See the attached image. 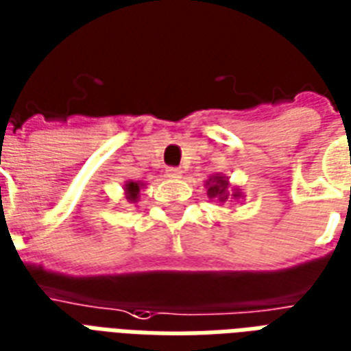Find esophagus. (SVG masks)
<instances>
[{
  "mask_svg": "<svg viewBox=\"0 0 351 351\" xmlns=\"http://www.w3.org/2000/svg\"><path fill=\"white\" fill-rule=\"evenodd\" d=\"M166 176L170 179H181L183 178V170H179V168H168V170H166Z\"/></svg>",
  "mask_w": 351,
  "mask_h": 351,
  "instance_id": "34e87169",
  "label": "esophagus"
}]
</instances>
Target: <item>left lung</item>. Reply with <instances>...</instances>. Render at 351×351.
<instances>
[{"label": "left lung", "mask_w": 351, "mask_h": 351, "mask_svg": "<svg viewBox=\"0 0 351 351\" xmlns=\"http://www.w3.org/2000/svg\"><path fill=\"white\" fill-rule=\"evenodd\" d=\"M206 189H207V196L211 200H219V202H228L230 198L232 200H241L243 193L237 189V186L230 185V179L222 173H215L211 178L206 181Z\"/></svg>", "instance_id": "8db88e82"}]
</instances>
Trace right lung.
Wrapping results in <instances>:
<instances>
[{
  "instance_id": "1",
  "label": "right lung",
  "mask_w": 351,
  "mask_h": 351,
  "mask_svg": "<svg viewBox=\"0 0 351 351\" xmlns=\"http://www.w3.org/2000/svg\"><path fill=\"white\" fill-rule=\"evenodd\" d=\"M145 189V183L142 181H125V185H123V191H125V200L129 202V204H136L138 198H140V191Z\"/></svg>"
}]
</instances>
